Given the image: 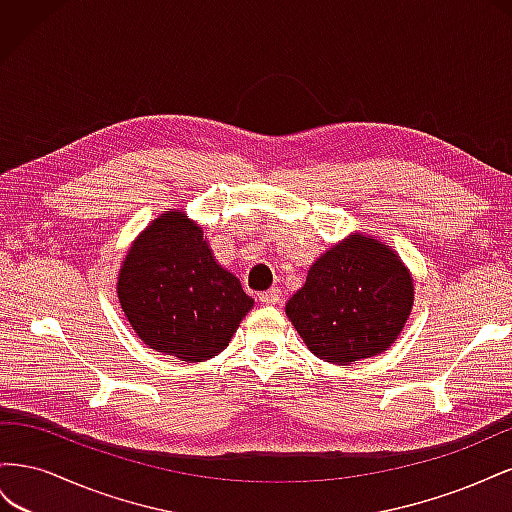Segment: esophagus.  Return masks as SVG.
<instances>
[{
    "label": "esophagus",
    "instance_id": "1",
    "mask_svg": "<svg viewBox=\"0 0 512 512\" xmlns=\"http://www.w3.org/2000/svg\"><path fill=\"white\" fill-rule=\"evenodd\" d=\"M258 301H260L262 305H275V303L282 301V292L275 290V288H271V290H267V292H260V294H258Z\"/></svg>",
    "mask_w": 512,
    "mask_h": 512
}]
</instances>
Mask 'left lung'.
Returning a JSON list of instances; mask_svg holds the SVG:
<instances>
[{
  "instance_id": "obj_1",
  "label": "left lung",
  "mask_w": 512,
  "mask_h": 512,
  "mask_svg": "<svg viewBox=\"0 0 512 512\" xmlns=\"http://www.w3.org/2000/svg\"><path fill=\"white\" fill-rule=\"evenodd\" d=\"M412 303V275L391 245L354 232L309 267L286 316L322 361L350 365L389 348Z\"/></svg>"
}]
</instances>
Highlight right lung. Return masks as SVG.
Returning a JSON list of instances; mask_svg holds the SVG:
<instances>
[{
  "mask_svg": "<svg viewBox=\"0 0 512 512\" xmlns=\"http://www.w3.org/2000/svg\"><path fill=\"white\" fill-rule=\"evenodd\" d=\"M117 294L149 348L188 363L218 356L254 305L179 209L164 211L136 237L121 262Z\"/></svg>",
  "mask_w": 512,
  "mask_h": 512,
  "instance_id": "add662e5",
  "label": "right lung"
}]
</instances>
